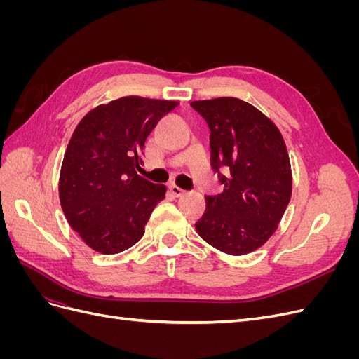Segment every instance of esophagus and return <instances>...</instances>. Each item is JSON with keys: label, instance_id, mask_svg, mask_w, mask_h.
Wrapping results in <instances>:
<instances>
[{"label": "esophagus", "instance_id": "obj_1", "mask_svg": "<svg viewBox=\"0 0 359 359\" xmlns=\"http://www.w3.org/2000/svg\"><path fill=\"white\" fill-rule=\"evenodd\" d=\"M169 190H170V193H172L175 198H180V196H182L184 193H186V190H182L181 187L175 186V184H172V186L169 187Z\"/></svg>", "mask_w": 359, "mask_h": 359}]
</instances>
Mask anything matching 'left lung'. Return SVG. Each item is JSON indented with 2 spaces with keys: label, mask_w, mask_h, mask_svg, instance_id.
<instances>
[{
  "label": "left lung",
  "mask_w": 359,
  "mask_h": 359,
  "mask_svg": "<svg viewBox=\"0 0 359 359\" xmlns=\"http://www.w3.org/2000/svg\"><path fill=\"white\" fill-rule=\"evenodd\" d=\"M210 127L211 166L223 193L205 196L196 231L223 253L247 255L277 229L292 194L285 140L262 112L235 97L193 102ZM226 167L228 175L219 172Z\"/></svg>",
  "instance_id": "1"
}]
</instances>
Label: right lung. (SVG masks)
<instances>
[{"label": "right lung", "instance_id": "1", "mask_svg": "<svg viewBox=\"0 0 359 359\" xmlns=\"http://www.w3.org/2000/svg\"><path fill=\"white\" fill-rule=\"evenodd\" d=\"M177 102L128 95L97 106L76 127L64 154L60 201L72 229L95 252L135 245L166 187L137 175L148 135Z\"/></svg>", "mask_w": 359, "mask_h": 359}]
</instances>
